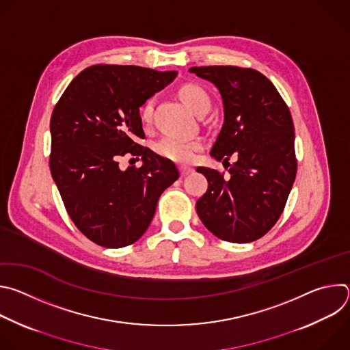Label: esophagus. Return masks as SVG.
I'll use <instances>...</instances> for the list:
<instances>
[{"mask_svg":"<svg viewBox=\"0 0 350 350\" xmlns=\"http://www.w3.org/2000/svg\"><path fill=\"white\" fill-rule=\"evenodd\" d=\"M180 169V173H181V176H187V174H189V173H192V167H189V166H180L178 167Z\"/></svg>","mask_w":350,"mask_h":350,"instance_id":"obj_1","label":"esophagus"}]
</instances>
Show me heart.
Wrapping results in <instances>:
<instances>
[{
    "label": "heart",
    "mask_w": 350,
    "mask_h": 350,
    "mask_svg": "<svg viewBox=\"0 0 350 350\" xmlns=\"http://www.w3.org/2000/svg\"><path fill=\"white\" fill-rule=\"evenodd\" d=\"M178 96L181 101L196 115L208 112L211 108V98L208 92L196 84H184L178 90ZM154 112V99H148L139 109V118L144 123H149L152 119ZM202 148V142L199 139H191L177 134H167L161 138L155 144L157 152L173 162L178 163H188L191 162L199 149Z\"/></svg>",
    "instance_id": "obj_1"
}]
</instances>
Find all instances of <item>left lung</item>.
<instances>
[{"mask_svg":"<svg viewBox=\"0 0 350 350\" xmlns=\"http://www.w3.org/2000/svg\"><path fill=\"white\" fill-rule=\"evenodd\" d=\"M189 72L212 81L224 107L223 127L211 155L237 162L228 176L196 167L208 180L196 212L217 238L245 243L267 234L280 219L296 177L295 133L288 105L260 72L239 66H193Z\"/></svg>","mask_w":350,"mask_h":350,"instance_id":"8db88e82","label":"left lung"}]
</instances>
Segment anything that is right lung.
Wrapping results in <instances>:
<instances>
[{
	"label": "right lung",
	"instance_id": "1",
	"mask_svg": "<svg viewBox=\"0 0 350 350\" xmlns=\"http://www.w3.org/2000/svg\"><path fill=\"white\" fill-rule=\"evenodd\" d=\"M177 72L133 65H94L64 91L51 116L49 169L75 226L104 247L134 243L146 231L162 192L178 178L176 165L149 148L139 107ZM130 153L143 166L120 171Z\"/></svg>",
	"mask_w": 350,
	"mask_h": 350
}]
</instances>
